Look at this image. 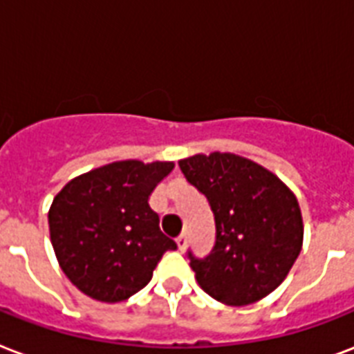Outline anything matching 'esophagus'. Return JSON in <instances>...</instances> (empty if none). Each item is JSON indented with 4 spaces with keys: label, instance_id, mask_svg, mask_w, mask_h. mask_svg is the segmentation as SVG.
Listing matches in <instances>:
<instances>
[{
    "label": "esophagus",
    "instance_id": "34e87169",
    "mask_svg": "<svg viewBox=\"0 0 354 354\" xmlns=\"http://www.w3.org/2000/svg\"><path fill=\"white\" fill-rule=\"evenodd\" d=\"M175 242H177V248H179V251H185L186 243H188V238H186V234L183 232V234H180V236L175 240Z\"/></svg>",
    "mask_w": 354,
    "mask_h": 354
}]
</instances>
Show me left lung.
Masks as SVG:
<instances>
[{
	"mask_svg": "<svg viewBox=\"0 0 354 354\" xmlns=\"http://www.w3.org/2000/svg\"><path fill=\"white\" fill-rule=\"evenodd\" d=\"M180 171L208 199L216 243L192 270L205 292L229 306L257 303L281 284L303 245L297 197L270 169L234 153L179 160Z\"/></svg>",
	"mask_w": 354,
	"mask_h": 354,
	"instance_id": "obj_1",
	"label": "left lung"
}]
</instances>
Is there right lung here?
Listing matches in <instances>:
<instances>
[{
  "mask_svg": "<svg viewBox=\"0 0 354 354\" xmlns=\"http://www.w3.org/2000/svg\"><path fill=\"white\" fill-rule=\"evenodd\" d=\"M174 162L120 160L72 179L49 208V236L59 266L83 294L103 303L129 299L177 243L162 234L149 207Z\"/></svg>",
  "mask_w": 354,
  "mask_h": 354,
  "instance_id": "add662e5",
  "label": "right lung"
}]
</instances>
